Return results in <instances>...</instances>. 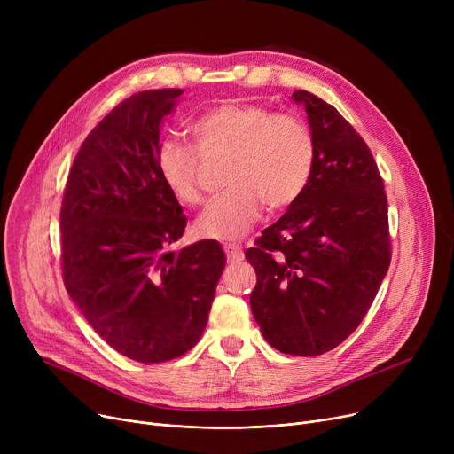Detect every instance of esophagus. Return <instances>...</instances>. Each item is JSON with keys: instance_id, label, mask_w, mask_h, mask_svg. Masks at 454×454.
I'll use <instances>...</instances> for the list:
<instances>
[{"instance_id": "34e87169", "label": "esophagus", "mask_w": 454, "mask_h": 454, "mask_svg": "<svg viewBox=\"0 0 454 454\" xmlns=\"http://www.w3.org/2000/svg\"><path fill=\"white\" fill-rule=\"evenodd\" d=\"M224 252H226V257H228L230 263H235V261L243 259V250H241L239 245H233V243L224 245Z\"/></svg>"}]
</instances>
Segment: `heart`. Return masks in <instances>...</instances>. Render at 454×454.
Here are the masks:
<instances>
[{
    "mask_svg": "<svg viewBox=\"0 0 454 454\" xmlns=\"http://www.w3.org/2000/svg\"><path fill=\"white\" fill-rule=\"evenodd\" d=\"M189 132L202 156L228 154V189L195 224L202 237H241L257 219L263 202L274 211L293 206L313 176L315 136L294 114H274L255 103L228 101L197 117ZM156 163L165 187L178 202L197 206L204 200L193 151L176 141H165Z\"/></svg>",
    "mask_w": 454,
    "mask_h": 454,
    "instance_id": "b5f03b06",
    "label": "heart"
}]
</instances>
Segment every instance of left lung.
I'll use <instances>...</instances> for the list:
<instances>
[{
    "label": "left lung",
    "instance_id": "obj_1",
    "mask_svg": "<svg viewBox=\"0 0 454 454\" xmlns=\"http://www.w3.org/2000/svg\"><path fill=\"white\" fill-rule=\"evenodd\" d=\"M293 99L315 136L313 176L245 255L257 274L250 307L265 340L317 356L359 327L388 272V204L361 134L315 93L298 90Z\"/></svg>",
    "mask_w": 454,
    "mask_h": 454
}]
</instances>
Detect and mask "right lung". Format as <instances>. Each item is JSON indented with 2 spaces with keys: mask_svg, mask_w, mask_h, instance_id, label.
Masks as SVG:
<instances>
[{
  "mask_svg": "<svg viewBox=\"0 0 454 454\" xmlns=\"http://www.w3.org/2000/svg\"><path fill=\"white\" fill-rule=\"evenodd\" d=\"M182 93L139 91L106 114L82 141L60 207L66 291L137 363L173 361L200 340L226 267L217 241L175 248L187 219L156 158L161 119Z\"/></svg>",
  "mask_w": 454,
  "mask_h": 454,
  "instance_id": "right-lung-1",
  "label": "right lung"
}]
</instances>
